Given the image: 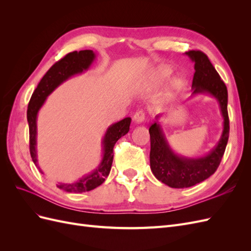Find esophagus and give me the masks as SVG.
Returning a JSON list of instances; mask_svg holds the SVG:
<instances>
[{
    "label": "esophagus",
    "instance_id": "34e87169",
    "mask_svg": "<svg viewBox=\"0 0 251 251\" xmlns=\"http://www.w3.org/2000/svg\"><path fill=\"white\" fill-rule=\"evenodd\" d=\"M144 119H146V112L143 110H139L135 113L134 121L136 124H141Z\"/></svg>",
    "mask_w": 251,
    "mask_h": 251
}]
</instances>
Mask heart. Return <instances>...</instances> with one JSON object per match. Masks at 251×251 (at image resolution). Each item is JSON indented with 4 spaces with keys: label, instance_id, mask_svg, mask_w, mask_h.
<instances>
[{
    "label": "heart",
    "instance_id": "obj_1",
    "mask_svg": "<svg viewBox=\"0 0 251 251\" xmlns=\"http://www.w3.org/2000/svg\"><path fill=\"white\" fill-rule=\"evenodd\" d=\"M172 72V70L170 69V68H160L157 72H156V78L158 80H162L163 78H165L168 75ZM174 86L177 87L178 86V81H175L174 82Z\"/></svg>",
    "mask_w": 251,
    "mask_h": 251
}]
</instances>
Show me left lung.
<instances>
[{
    "label": "left lung",
    "mask_w": 251,
    "mask_h": 251,
    "mask_svg": "<svg viewBox=\"0 0 251 251\" xmlns=\"http://www.w3.org/2000/svg\"><path fill=\"white\" fill-rule=\"evenodd\" d=\"M185 54L195 63L193 94L207 93L219 101L223 116V132L217 146L200 158H185L176 155L170 148L162 128L156 121L149 128L151 137L150 163L154 176L174 188H184L206 180L219 168L229 137V118L227 112V88L209 58L200 50H189Z\"/></svg>",
    "instance_id": "obj_1"
}]
</instances>
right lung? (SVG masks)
<instances>
[{"mask_svg":"<svg viewBox=\"0 0 251 251\" xmlns=\"http://www.w3.org/2000/svg\"><path fill=\"white\" fill-rule=\"evenodd\" d=\"M95 59V54L92 50H81L79 52L73 51L68 53L62 59L53 65L37 85L36 89L30 98L27 110V120L29 125V149L32 161L37 166L36 158V116L39 110L45 100L54 89L60 83L70 78L75 74L88 70L91 64ZM131 118L126 117L118 123L109 126L102 139L103 157L98 168L88 176L82 177L75 183H59L57 187L68 193H85L92 191L102 184L105 178L109 176L113 162V149L119 138L125 136L130 130ZM39 168L40 172L42 170Z\"/></svg>","mask_w":251,"mask_h":251,"instance_id":"add662e5","label":"right lung"}]
</instances>
